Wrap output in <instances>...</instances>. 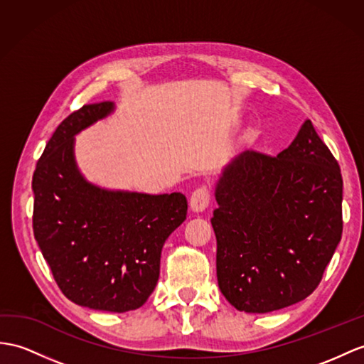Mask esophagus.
<instances>
[{
	"label": "esophagus",
	"instance_id": "esophagus-1",
	"mask_svg": "<svg viewBox=\"0 0 364 364\" xmlns=\"http://www.w3.org/2000/svg\"><path fill=\"white\" fill-rule=\"evenodd\" d=\"M210 199H211V193L210 188L205 187V185H202V187L196 188L191 193V198H190V207L193 211H203L208 205H210Z\"/></svg>",
	"mask_w": 364,
	"mask_h": 364
}]
</instances>
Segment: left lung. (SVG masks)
<instances>
[{
    "instance_id": "obj_1",
    "label": "left lung",
    "mask_w": 364,
    "mask_h": 364,
    "mask_svg": "<svg viewBox=\"0 0 364 364\" xmlns=\"http://www.w3.org/2000/svg\"><path fill=\"white\" fill-rule=\"evenodd\" d=\"M215 194L216 273L228 303L267 314L312 294L343 233L340 165L312 122L277 157H236Z\"/></svg>"
}]
</instances>
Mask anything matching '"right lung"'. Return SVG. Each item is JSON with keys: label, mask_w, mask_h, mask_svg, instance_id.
Masks as SVG:
<instances>
[{"label": "right lung", "mask_w": 364, "mask_h": 364, "mask_svg": "<svg viewBox=\"0 0 364 364\" xmlns=\"http://www.w3.org/2000/svg\"><path fill=\"white\" fill-rule=\"evenodd\" d=\"M112 111V102L85 105L60 123L33 171L32 225L68 299L128 312L153 294L162 247L187 219L188 203L182 193L103 190L80 174L74 136Z\"/></svg>", "instance_id": "1"}]
</instances>
